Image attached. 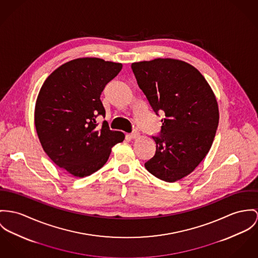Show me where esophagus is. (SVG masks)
Returning a JSON list of instances; mask_svg holds the SVG:
<instances>
[{
  "mask_svg": "<svg viewBox=\"0 0 258 258\" xmlns=\"http://www.w3.org/2000/svg\"><path fill=\"white\" fill-rule=\"evenodd\" d=\"M139 136H140V135H139V133L137 130H134L133 133L130 134V138L133 139H138V138H139Z\"/></svg>",
  "mask_w": 258,
  "mask_h": 258,
  "instance_id": "obj_1",
  "label": "esophagus"
}]
</instances>
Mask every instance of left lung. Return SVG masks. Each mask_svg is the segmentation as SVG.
Wrapping results in <instances>:
<instances>
[{"instance_id":"obj_1","label":"left lung","mask_w":258,"mask_h":258,"mask_svg":"<svg viewBox=\"0 0 258 258\" xmlns=\"http://www.w3.org/2000/svg\"><path fill=\"white\" fill-rule=\"evenodd\" d=\"M139 88L162 126L155 155L144 166L156 178L174 182L190 174L206 156L218 127V104L203 76L174 59L132 63Z\"/></svg>"}]
</instances>
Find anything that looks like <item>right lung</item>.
Returning <instances> with one entry per match:
<instances>
[{"mask_svg": "<svg viewBox=\"0 0 258 258\" xmlns=\"http://www.w3.org/2000/svg\"><path fill=\"white\" fill-rule=\"evenodd\" d=\"M122 64L98 58L68 61L43 83L35 105V127L50 159L75 177L83 178L102 168L112 147L124 139L104 120L100 96L118 76Z\"/></svg>", "mask_w": 258, "mask_h": 258, "instance_id": "1", "label": "right lung"}]
</instances>
